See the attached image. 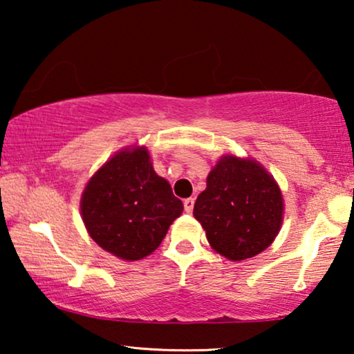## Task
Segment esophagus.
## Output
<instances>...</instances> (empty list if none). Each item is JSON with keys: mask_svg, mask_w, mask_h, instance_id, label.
Listing matches in <instances>:
<instances>
[{"mask_svg": "<svg viewBox=\"0 0 354 354\" xmlns=\"http://www.w3.org/2000/svg\"><path fill=\"white\" fill-rule=\"evenodd\" d=\"M193 206H195V200H193V198H187V200L183 201V207H185V212H188V214L193 211Z\"/></svg>", "mask_w": 354, "mask_h": 354, "instance_id": "1", "label": "esophagus"}]
</instances>
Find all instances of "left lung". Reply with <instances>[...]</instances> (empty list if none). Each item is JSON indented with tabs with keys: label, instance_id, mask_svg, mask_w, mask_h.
Returning <instances> with one entry per match:
<instances>
[{
	"label": "left lung",
	"instance_id": "1",
	"mask_svg": "<svg viewBox=\"0 0 354 354\" xmlns=\"http://www.w3.org/2000/svg\"><path fill=\"white\" fill-rule=\"evenodd\" d=\"M193 214L217 253L243 261L259 254L277 236L283 200L277 183L258 162L225 156L207 176Z\"/></svg>",
	"mask_w": 354,
	"mask_h": 354
}]
</instances>
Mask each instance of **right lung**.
<instances>
[{"instance_id":"1","label":"right lung","mask_w":354,"mask_h":354,"mask_svg":"<svg viewBox=\"0 0 354 354\" xmlns=\"http://www.w3.org/2000/svg\"><path fill=\"white\" fill-rule=\"evenodd\" d=\"M82 217L101 248L125 261L142 259L161 245L183 205L154 172L147 148L120 151L85 187Z\"/></svg>"}]
</instances>
